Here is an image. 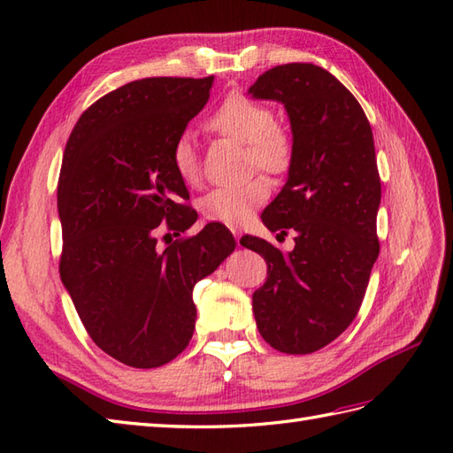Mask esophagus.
<instances>
[{
  "mask_svg": "<svg viewBox=\"0 0 453 453\" xmlns=\"http://www.w3.org/2000/svg\"><path fill=\"white\" fill-rule=\"evenodd\" d=\"M232 234H234V237L239 242V237H242V227H239V226H232Z\"/></svg>",
  "mask_w": 453,
  "mask_h": 453,
  "instance_id": "34e87169",
  "label": "esophagus"
}]
</instances>
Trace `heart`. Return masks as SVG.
<instances>
[{"mask_svg": "<svg viewBox=\"0 0 453 453\" xmlns=\"http://www.w3.org/2000/svg\"><path fill=\"white\" fill-rule=\"evenodd\" d=\"M274 120V111L268 104L234 93L210 114L208 128L239 143H247L249 165L278 175L290 167L294 142L290 132ZM171 165L182 182L196 185L200 179V161L195 140L188 132H180L173 142ZM268 196H271L268 180L265 177H253L235 187L211 188L198 200V211L202 218L216 224L243 226Z\"/></svg>", "mask_w": 453, "mask_h": 453, "instance_id": "1", "label": "heart"}]
</instances>
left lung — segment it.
I'll return each mask as SVG.
<instances>
[{"mask_svg": "<svg viewBox=\"0 0 453 453\" xmlns=\"http://www.w3.org/2000/svg\"><path fill=\"white\" fill-rule=\"evenodd\" d=\"M249 93L280 101L294 134L288 180L261 216L271 232H294V251L242 237L268 265L253 313L273 349L311 354L358 315L380 255L381 180L372 128L354 95L319 65H276Z\"/></svg>", "mask_w": 453, "mask_h": 453, "instance_id": "obj_1", "label": "left lung"}]
</instances>
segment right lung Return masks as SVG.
<instances>
[{
  "instance_id": "obj_1",
  "label": "right lung",
  "mask_w": 453,
  "mask_h": 453,
  "mask_svg": "<svg viewBox=\"0 0 453 453\" xmlns=\"http://www.w3.org/2000/svg\"><path fill=\"white\" fill-rule=\"evenodd\" d=\"M211 81H130L95 101L65 143L60 278L93 342L132 368H157L187 349L196 321L192 288L235 249L221 224L180 237L198 216L171 146L204 109ZM161 220L180 237L163 252Z\"/></svg>"
}]
</instances>
